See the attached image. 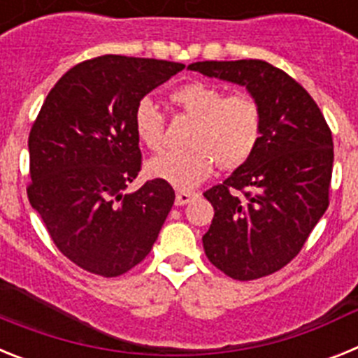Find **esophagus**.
Returning <instances> with one entry per match:
<instances>
[{"label":"esophagus","instance_id":"34e87169","mask_svg":"<svg viewBox=\"0 0 358 358\" xmlns=\"http://www.w3.org/2000/svg\"><path fill=\"white\" fill-rule=\"evenodd\" d=\"M195 192H192V189H177L176 194V206H185V204H188L192 199L195 197Z\"/></svg>","mask_w":358,"mask_h":358}]
</instances>
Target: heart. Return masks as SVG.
Masks as SVG:
<instances>
[{"instance_id":"heart-1","label":"heart","mask_w":358,"mask_h":358,"mask_svg":"<svg viewBox=\"0 0 358 358\" xmlns=\"http://www.w3.org/2000/svg\"><path fill=\"white\" fill-rule=\"evenodd\" d=\"M177 113L194 120L182 152H164L148 161L147 172L156 179L189 188L204 181L217 164L235 172L258 150L265 132V110L252 94H227L224 87L194 80L170 91ZM166 118L156 103L143 98L134 109L136 138L148 150L164 145Z\"/></svg>"}]
</instances>
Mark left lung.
I'll use <instances>...</instances> for the list:
<instances>
[{
  "label": "left lung",
  "mask_w": 358,
  "mask_h": 358,
  "mask_svg": "<svg viewBox=\"0 0 358 358\" xmlns=\"http://www.w3.org/2000/svg\"><path fill=\"white\" fill-rule=\"evenodd\" d=\"M188 68L245 85L265 110L255 156L204 192L215 210L202 236L204 252L233 280L274 274L299 255L330 204V127L308 91L268 62L204 61Z\"/></svg>",
  "instance_id": "left-lung-1"
}]
</instances>
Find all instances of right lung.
I'll list each match as a JSON object with an SVG mask.
<instances>
[{"label": "right lung", "instance_id": "obj_1", "mask_svg": "<svg viewBox=\"0 0 358 358\" xmlns=\"http://www.w3.org/2000/svg\"><path fill=\"white\" fill-rule=\"evenodd\" d=\"M181 62L100 55L52 87L30 129L31 208L62 255L87 273L116 278L145 260L176 201L163 179L134 194L141 170L134 109Z\"/></svg>", "mask_w": 358, "mask_h": 358}]
</instances>
